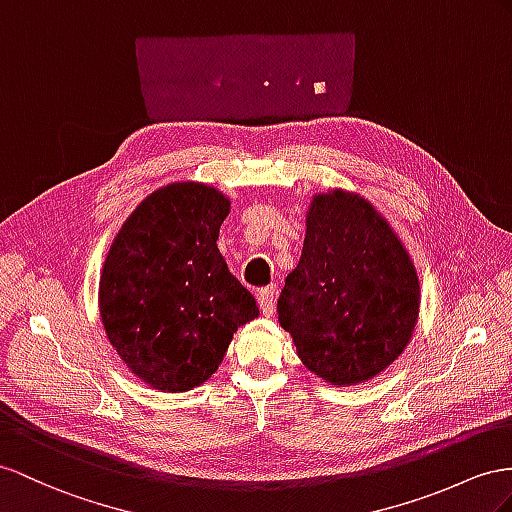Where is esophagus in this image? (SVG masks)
Segmentation results:
<instances>
[{
  "label": "esophagus",
  "mask_w": 512,
  "mask_h": 512,
  "mask_svg": "<svg viewBox=\"0 0 512 512\" xmlns=\"http://www.w3.org/2000/svg\"><path fill=\"white\" fill-rule=\"evenodd\" d=\"M257 303H259V309L264 316H272L274 313V287H264V290H259L257 294Z\"/></svg>",
  "instance_id": "34e87169"
}]
</instances>
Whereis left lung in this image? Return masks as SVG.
<instances>
[{
  "label": "left lung",
  "instance_id": "8db88e82",
  "mask_svg": "<svg viewBox=\"0 0 512 512\" xmlns=\"http://www.w3.org/2000/svg\"><path fill=\"white\" fill-rule=\"evenodd\" d=\"M277 311L307 370L337 387L365 383L411 342L417 270L368 199L339 188L313 194L303 253Z\"/></svg>",
  "mask_w": 512,
  "mask_h": 512
}]
</instances>
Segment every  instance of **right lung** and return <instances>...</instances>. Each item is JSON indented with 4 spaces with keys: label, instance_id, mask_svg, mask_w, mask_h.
<instances>
[{
    "label": "right lung",
    "instance_id": "add662e5",
    "mask_svg": "<svg viewBox=\"0 0 512 512\" xmlns=\"http://www.w3.org/2000/svg\"><path fill=\"white\" fill-rule=\"evenodd\" d=\"M229 212L214 186L168 183L131 212L106 255L103 329L129 372L153 389L181 393L209 381L238 326L259 316L218 251Z\"/></svg>",
    "mask_w": 512,
    "mask_h": 512
}]
</instances>
